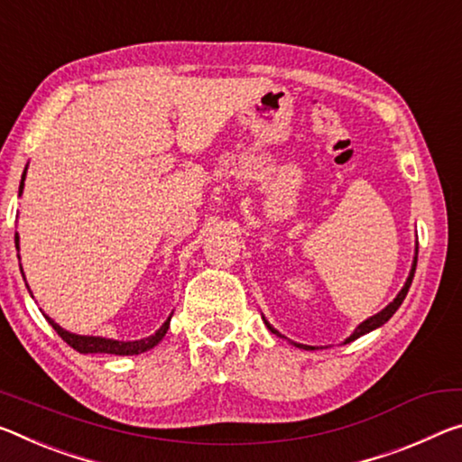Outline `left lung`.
<instances>
[{"instance_id": "1", "label": "left lung", "mask_w": 462, "mask_h": 462, "mask_svg": "<svg viewBox=\"0 0 462 462\" xmlns=\"http://www.w3.org/2000/svg\"><path fill=\"white\" fill-rule=\"evenodd\" d=\"M415 265H417V257L413 259V267H411V273H409V277H407V282H405V285H402V290L399 291V296L393 300V302L386 306L384 310H380L378 314H374V317H370L368 320H364V323L356 328L354 333L349 335V339H347V343L349 341H354V339H357V337H362V335H365V333H370V331H374V328H378L380 325H384L386 320H389L394 312H397V309L399 306L402 304V300H405V296H407V291H409V285H411V282H413V275H415ZM265 325L269 327V331L271 333H275V335H280L275 331L273 327H271L267 320H265ZM296 347H302V349H314V347H310V346H300V343H294Z\"/></svg>"}]
</instances>
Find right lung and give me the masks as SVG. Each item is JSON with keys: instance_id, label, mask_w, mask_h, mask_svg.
<instances>
[{"instance_id": "1", "label": "right lung", "mask_w": 462, "mask_h": 462, "mask_svg": "<svg viewBox=\"0 0 462 462\" xmlns=\"http://www.w3.org/2000/svg\"><path fill=\"white\" fill-rule=\"evenodd\" d=\"M24 177H26V171L22 174V180H20V195H22V189H24ZM16 248H18V234H16ZM22 271V265H20ZM47 320L51 323V327L55 328L57 335L61 337V339L71 346L79 354H115V356H135V354H143V351L152 349L153 346H158L160 341H162V337L168 331V325H171V317H168L166 323L158 328L156 333L145 337V339H139V341H115V339H105V337H86V335H73L69 331H65L60 325L55 323L53 319Z\"/></svg>"}]
</instances>
